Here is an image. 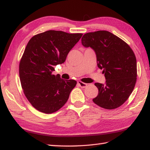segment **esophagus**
Returning <instances> with one entry per match:
<instances>
[{
    "instance_id": "esophagus-1",
    "label": "esophagus",
    "mask_w": 150,
    "mask_h": 150,
    "mask_svg": "<svg viewBox=\"0 0 150 150\" xmlns=\"http://www.w3.org/2000/svg\"><path fill=\"white\" fill-rule=\"evenodd\" d=\"M77 84H78V85L79 86L82 88H86V86H87L86 83H84V82H81V81H78L77 82Z\"/></svg>"
}]
</instances>
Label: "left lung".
Segmentation results:
<instances>
[{"instance_id":"1","label":"left lung","mask_w":150,"mask_h":150,"mask_svg":"<svg viewBox=\"0 0 150 150\" xmlns=\"http://www.w3.org/2000/svg\"><path fill=\"white\" fill-rule=\"evenodd\" d=\"M81 41L84 47L95 52L97 66L103 69L106 80L104 85L95 83L98 93L93 103L106 110L120 107L130 96L137 81L134 52L128 44L108 31L87 33Z\"/></svg>"}]
</instances>
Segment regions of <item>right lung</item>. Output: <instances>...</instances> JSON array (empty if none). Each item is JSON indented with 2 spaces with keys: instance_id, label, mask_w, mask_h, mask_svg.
<instances>
[{
  "instance_id": "1",
  "label": "right lung",
  "mask_w": 150,
  "mask_h": 150,
  "mask_svg": "<svg viewBox=\"0 0 150 150\" xmlns=\"http://www.w3.org/2000/svg\"><path fill=\"white\" fill-rule=\"evenodd\" d=\"M82 33L49 30L29 40L19 63V77L25 96L38 111L46 114L60 110L77 84L53 74L54 66L65 62Z\"/></svg>"
}]
</instances>
